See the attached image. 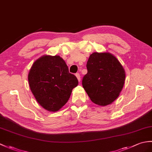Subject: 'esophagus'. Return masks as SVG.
<instances>
[{
    "instance_id": "1",
    "label": "esophagus",
    "mask_w": 152,
    "mask_h": 152,
    "mask_svg": "<svg viewBox=\"0 0 152 152\" xmlns=\"http://www.w3.org/2000/svg\"><path fill=\"white\" fill-rule=\"evenodd\" d=\"M76 77H77V80H78V82H80V80H81V78H80V74H79V73H77V74H76Z\"/></svg>"
}]
</instances>
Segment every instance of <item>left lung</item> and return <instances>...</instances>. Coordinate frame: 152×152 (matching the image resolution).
Instances as JSON below:
<instances>
[{
    "mask_svg": "<svg viewBox=\"0 0 152 152\" xmlns=\"http://www.w3.org/2000/svg\"><path fill=\"white\" fill-rule=\"evenodd\" d=\"M82 86L91 100L105 106L117 98L124 87L126 72L121 63L109 52H94L87 63Z\"/></svg>",
    "mask_w": 152,
    "mask_h": 152,
    "instance_id": "8db88e82",
    "label": "left lung"
}]
</instances>
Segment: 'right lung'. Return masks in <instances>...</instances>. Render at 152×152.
<instances>
[{"label":"right lung","instance_id":"right-lung-1","mask_svg":"<svg viewBox=\"0 0 152 152\" xmlns=\"http://www.w3.org/2000/svg\"><path fill=\"white\" fill-rule=\"evenodd\" d=\"M28 79L38 104L50 112L58 111L65 105L78 84L76 77L69 73L65 61L56 55H44L36 60Z\"/></svg>","mask_w":152,"mask_h":152}]
</instances>
